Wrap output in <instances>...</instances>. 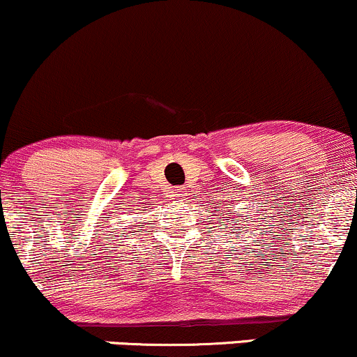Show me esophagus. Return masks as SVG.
<instances>
[{
  "instance_id": "1",
  "label": "esophagus",
  "mask_w": 357,
  "mask_h": 357,
  "mask_svg": "<svg viewBox=\"0 0 357 357\" xmlns=\"http://www.w3.org/2000/svg\"><path fill=\"white\" fill-rule=\"evenodd\" d=\"M183 195H184L183 188H176V190H173V196H174V198H181Z\"/></svg>"
}]
</instances>
